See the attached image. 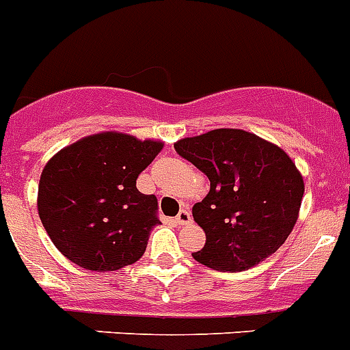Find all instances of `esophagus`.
Instances as JSON below:
<instances>
[{"label": "esophagus", "instance_id": "obj_1", "mask_svg": "<svg viewBox=\"0 0 350 350\" xmlns=\"http://www.w3.org/2000/svg\"><path fill=\"white\" fill-rule=\"evenodd\" d=\"M175 223L177 225H187V223H191V212L189 211H180L177 214V217H175Z\"/></svg>", "mask_w": 350, "mask_h": 350}]
</instances>
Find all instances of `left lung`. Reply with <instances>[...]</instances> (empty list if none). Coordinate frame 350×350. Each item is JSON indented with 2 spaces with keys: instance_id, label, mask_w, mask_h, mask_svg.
Here are the masks:
<instances>
[{
  "instance_id": "1",
  "label": "left lung",
  "mask_w": 350,
  "mask_h": 350,
  "mask_svg": "<svg viewBox=\"0 0 350 350\" xmlns=\"http://www.w3.org/2000/svg\"><path fill=\"white\" fill-rule=\"evenodd\" d=\"M175 150L211 180L193 207L205 232L195 260L216 271H246L291 235L304 195L303 175L283 148L243 129L178 139Z\"/></svg>"
}]
</instances>
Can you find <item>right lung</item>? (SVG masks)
I'll return each mask as SVG.
<instances>
[{"mask_svg":"<svg viewBox=\"0 0 350 350\" xmlns=\"http://www.w3.org/2000/svg\"><path fill=\"white\" fill-rule=\"evenodd\" d=\"M164 143L131 134H92L47 161L37 208L53 244L70 262L106 273L138 262L159 225L157 198L136 187Z\"/></svg>","mask_w":350,"mask_h":350,"instance_id":"right-lung-1","label":"right lung"}]
</instances>
